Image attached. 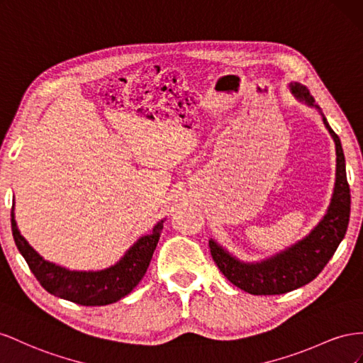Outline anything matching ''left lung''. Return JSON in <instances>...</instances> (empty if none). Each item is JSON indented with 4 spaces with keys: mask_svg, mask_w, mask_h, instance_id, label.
<instances>
[{
    "mask_svg": "<svg viewBox=\"0 0 363 363\" xmlns=\"http://www.w3.org/2000/svg\"><path fill=\"white\" fill-rule=\"evenodd\" d=\"M289 89L294 97L304 105L315 108L323 117L324 126L330 132L336 147V179L330 205L316 226L301 240L286 250L258 262H243L225 250L214 239H210V251L220 272L242 291L251 295H281L315 279L345 237L350 222V185L345 172V157L339 137L330 128L325 116L316 105L308 89L291 82Z\"/></svg>",
    "mask_w": 363,
    "mask_h": 363,
    "instance_id": "obj_1",
    "label": "left lung"
}]
</instances>
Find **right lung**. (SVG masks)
<instances>
[{"label":"right lung","instance_id":"right-lung-1","mask_svg":"<svg viewBox=\"0 0 363 363\" xmlns=\"http://www.w3.org/2000/svg\"><path fill=\"white\" fill-rule=\"evenodd\" d=\"M10 217L15 245L40 286L48 294L80 306H106L129 295L147 271L165 220H160L150 233L140 237L116 264L100 271H74L45 260L30 246L18 230L15 201Z\"/></svg>","mask_w":363,"mask_h":363}]
</instances>
